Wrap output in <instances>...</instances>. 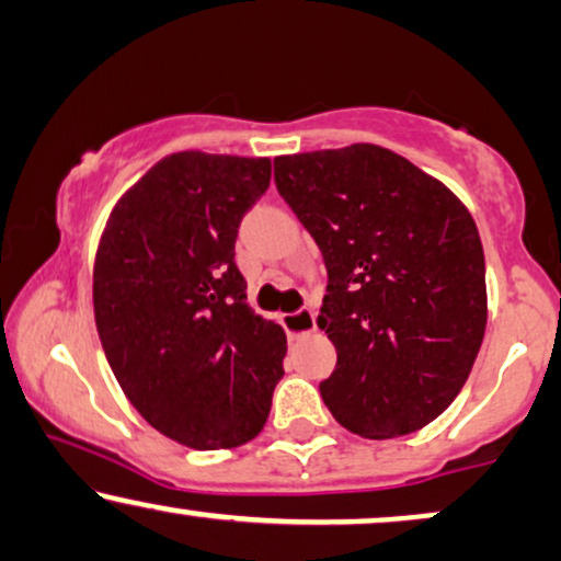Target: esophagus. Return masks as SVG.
<instances>
[{
  "label": "esophagus",
  "instance_id": "obj_1",
  "mask_svg": "<svg viewBox=\"0 0 561 561\" xmlns=\"http://www.w3.org/2000/svg\"><path fill=\"white\" fill-rule=\"evenodd\" d=\"M282 325H285L289 339H302V335L316 331V312L310 308H300L297 312H289V316L282 318Z\"/></svg>",
  "mask_w": 561,
  "mask_h": 561
}]
</instances>
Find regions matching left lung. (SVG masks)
Masks as SVG:
<instances>
[{"label": "left lung", "mask_w": 561, "mask_h": 561, "mask_svg": "<svg viewBox=\"0 0 561 561\" xmlns=\"http://www.w3.org/2000/svg\"><path fill=\"white\" fill-rule=\"evenodd\" d=\"M274 184L325 261L318 325L339 354L320 382L328 410L367 438L436 421L488 323L472 215L442 182L369 144L279 156Z\"/></svg>", "instance_id": "left-lung-1"}]
</instances>
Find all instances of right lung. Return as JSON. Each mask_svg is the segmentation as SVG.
<instances>
[{
  "label": "right lung",
  "mask_w": 561,
  "mask_h": 561,
  "mask_svg": "<svg viewBox=\"0 0 561 561\" xmlns=\"http://www.w3.org/2000/svg\"><path fill=\"white\" fill-rule=\"evenodd\" d=\"M272 161L171 153L119 199L94 264V320L133 408L192 449H230L264 428L287 335L245 300L243 215Z\"/></svg>",
  "instance_id": "obj_1"
}]
</instances>
